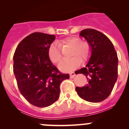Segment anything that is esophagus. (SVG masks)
<instances>
[{
  "instance_id": "34e87169",
  "label": "esophagus",
  "mask_w": 129,
  "mask_h": 129,
  "mask_svg": "<svg viewBox=\"0 0 129 129\" xmlns=\"http://www.w3.org/2000/svg\"><path fill=\"white\" fill-rule=\"evenodd\" d=\"M69 75H70V77H71V79H72V78H74V77L75 76V73H74V72H71V73H70Z\"/></svg>"
}]
</instances>
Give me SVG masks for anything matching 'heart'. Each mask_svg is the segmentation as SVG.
I'll list each match as a JSON object with an SVG mask.
<instances>
[{"instance_id":"1","label":"heart","mask_w":129,"mask_h":129,"mask_svg":"<svg viewBox=\"0 0 129 129\" xmlns=\"http://www.w3.org/2000/svg\"><path fill=\"white\" fill-rule=\"evenodd\" d=\"M60 45H67L71 47L70 56L72 57L61 61L58 67L62 72H69L77 68L82 62L86 60L90 54V45L87 41H82L79 37L76 36H68L58 40ZM49 59L52 63H56L60 60L62 55L59 47L57 42L53 43L48 50Z\"/></svg>"}]
</instances>
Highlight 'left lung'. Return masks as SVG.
<instances>
[{
	"instance_id": "left-lung-1",
	"label": "left lung",
	"mask_w": 129,
	"mask_h": 129,
	"mask_svg": "<svg viewBox=\"0 0 129 129\" xmlns=\"http://www.w3.org/2000/svg\"><path fill=\"white\" fill-rule=\"evenodd\" d=\"M80 36L90 45L91 55L85 67L75 73L85 75L89 83L75 90L85 101L100 102L109 97L117 79V54L112 42L99 31L86 28Z\"/></svg>"
}]
</instances>
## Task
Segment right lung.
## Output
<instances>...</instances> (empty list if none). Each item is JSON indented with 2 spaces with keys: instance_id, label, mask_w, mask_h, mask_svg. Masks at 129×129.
Listing matches in <instances>:
<instances>
[{
  "instance_id": "add662e5",
  "label": "right lung",
  "mask_w": 129,
  "mask_h": 129,
  "mask_svg": "<svg viewBox=\"0 0 129 129\" xmlns=\"http://www.w3.org/2000/svg\"><path fill=\"white\" fill-rule=\"evenodd\" d=\"M54 35L34 32L18 45L14 55V74L21 94L32 105L46 107L56 102L60 84L69 79L52 63L48 50Z\"/></svg>"
}]
</instances>
